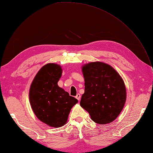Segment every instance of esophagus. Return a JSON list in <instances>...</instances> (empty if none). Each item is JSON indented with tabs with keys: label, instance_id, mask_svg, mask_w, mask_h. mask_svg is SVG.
<instances>
[{
	"label": "esophagus",
	"instance_id": "esophagus-1",
	"mask_svg": "<svg viewBox=\"0 0 153 153\" xmlns=\"http://www.w3.org/2000/svg\"><path fill=\"white\" fill-rule=\"evenodd\" d=\"M76 97V98L77 99V100H78L79 101L80 100H81V95H80L79 93H78V94H77V95H76V97Z\"/></svg>",
	"mask_w": 153,
	"mask_h": 153
}]
</instances>
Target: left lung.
Instances as JSON below:
<instances>
[{"label": "left lung", "instance_id": "1", "mask_svg": "<svg viewBox=\"0 0 153 153\" xmlns=\"http://www.w3.org/2000/svg\"><path fill=\"white\" fill-rule=\"evenodd\" d=\"M85 93L80 104L99 124L113 122L119 116L126 100L124 81L111 66L101 62L82 67Z\"/></svg>", "mask_w": 153, "mask_h": 153}]
</instances>
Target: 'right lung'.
<instances>
[{"label":"right lung","instance_id":"add662e5","mask_svg":"<svg viewBox=\"0 0 153 153\" xmlns=\"http://www.w3.org/2000/svg\"><path fill=\"white\" fill-rule=\"evenodd\" d=\"M61 75L60 66L45 64L35 76L29 90V101L34 114L42 122L55 128L66 124L71 108L78 102L58 87Z\"/></svg>","mask_w":153,"mask_h":153}]
</instances>
